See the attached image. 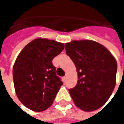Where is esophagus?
<instances>
[{"label":"esophagus","mask_w":124,"mask_h":124,"mask_svg":"<svg viewBox=\"0 0 124 124\" xmlns=\"http://www.w3.org/2000/svg\"><path fill=\"white\" fill-rule=\"evenodd\" d=\"M67 75H66L65 76H64V78H63V79H64V82H66V81H67Z\"/></svg>","instance_id":"34e87169"}]
</instances>
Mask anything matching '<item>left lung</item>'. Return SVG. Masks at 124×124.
Instances as JSON below:
<instances>
[{
	"instance_id": "1",
	"label": "left lung",
	"mask_w": 124,
	"mask_h": 124,
	"mask_svg": "<svg viewBox=\"0 0 124 124\" xmlns=\"http://www.w3.org/2000/svg\"><path fill=\"white\" fill-rule=\"evenodd\" d=\"M65 50L78 75L76 86L69 90L75 106L85 111L103 106L116 85L115 58L105 46L90 40L66 43Z\"/></svg>"
}]
</instances>
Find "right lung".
<instances>
[{"label": "right lung", "instance_id": "obj_1", "mask_svg": "<svg viewBox=\"0 0 124 124\" xmlns=\"http://www.w3.org/2000/svg\"><path fill=\"white\" fill-rule=\"evenodd\" d=\"M64 44L38 38L20 52L13 68L16 93L28 108L36 112L50 107L62 85L52 60L64 49Z\"/></svg>", "mask_w": 124, "mask_h": 124}]
</instances>
